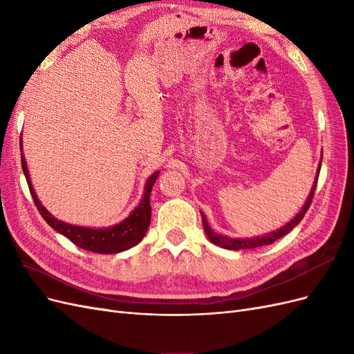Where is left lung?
Masks as SVG:
<instances>
[{"label":"left lung","instance_id":"8db88e82","mask_svg":"<svg viewBox=\"0 0 354 354\" xmlns=\"http://www.w3.org/2000/svg\"><path fill=\"white\" fill-rule=\"evenodd\" d=\"M324 155V152H322ZM320 165H322V159H320L319 162V168H317V174H316V178H315V183L312 186V190H310L308 194V198L306 201V203L303 205L301 211H299L297 216L286 223L285 226H282L281 229H277L274 232H270V233H266V234H261V236H254V238H246V239H236V238H229V236H224V234H220V233H216L211 227L205 218V216H203V212H201L202 216V224H203V229H205V233L208 239L217 246H221V248L224 250H233V251H239V250H251V248H259V246H264V245H270L273 243L274 241L281 239L282 236H285L286 233L291 232L297 224L303 220V217L306 216V212L310 207V203H312V199L315 196V190H316V185H317V178H319V173H320Z\"/></svg>","mask_w":354,"mask_h":354}]
</instances>
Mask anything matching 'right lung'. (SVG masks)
Wrapping results in <instances>:
<instances>
[{"instance_id": "obj_1", "label": "right lung", "mask_w": 354, "mask_h": 354, "mask_svg": "<svg viewBox=\"0 0 354 354\" xmlns=\"http://www.w3.org/2000/svg\"><path fill=\"white\" fill-rule=\"evenodd\" d=\"M20 152H22V137H20ZM20 155H22V168L28 181L30 195L34 198V202L42 218L48 223L50 227L55 229L57 233L63 234V236H66L72 243L80 246L82 250L93 251V252L116 254V252H122L133 248V246H136L145 238V234L149 229V224H151V212H152L151 192L159 176V171H156V173H153L147 178L145 185L143 198L140 202H138V205L131 211L130 216H128L125 220H122L121 223L115 224V226L94 229V227L73 226V224L60 221L53 216V214H50L47 208H44V205H41L35 190L32 187V181L29 177V171H28L24 152Z\"/></svg>"}]
</instances>
